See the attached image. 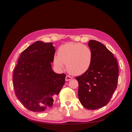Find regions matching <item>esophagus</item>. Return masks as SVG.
Returning <instances> with one entry per match:
<instances>
[{"label": "esophagus", "instance_id": "obj_1", "mask_svg": "<svg viewBox=\"0 0 132 132\" xmlns=\"http://www.w3.org/2000/svg\"><path fill=\"white\" fill-rule=\"evenodd\" d=\"M72 79H73V78L71 77H70V76L67 75L66 77H65V80L66 81H69V80H71Z\"/></svg>", "mask_w": 132, "mask_h": 132}]
</instances>
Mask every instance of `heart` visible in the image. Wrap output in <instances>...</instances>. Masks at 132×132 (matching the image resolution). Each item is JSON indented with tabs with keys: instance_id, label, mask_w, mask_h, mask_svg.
<instances>
[{
	"instance_id": "heart-1",
	"label": "heart",
	"mask_w": 132,
	"mask_h": 132,
	"mask_svg": "<svg viewBox=\"0 0 132 132\" xmlns=\"http://www.w3.org/2000/svg\"><path fill=\"white\" fill-rule=\"evenodd\" d=\"M58 55L53 57V63L58 69L66 64L68 71L73 75H81L86 71L93 60L90 48L80 43H68L59 48Z\"/></svg>"
}]
</instances>
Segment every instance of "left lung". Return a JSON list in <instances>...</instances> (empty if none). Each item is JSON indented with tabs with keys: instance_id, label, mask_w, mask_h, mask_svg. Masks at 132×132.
<instances>
[{
	"instance_id": "8db88e82",
	"label": "left lung",
	"mask_w": 132,
	"mask_h": 132,
	"mask_svg": "<svg viewBox=\"0 0 132 132\" xmlns=\"http://www.w3.org/2000/svg\"><path fill=\"white\" fill-rule=\"evenodd\" d=\"M88 46L93 52L91 64L76 79L80 102L87 109L96 110L110 101L117 86L119 70L117 59L103 44L92 39Z\"/></svg>"
}]
</instances>
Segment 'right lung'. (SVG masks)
<instances>
[{"label":"right lung","instance_id":"right-lung-1","mask_svg":"<svg viewBox=\"0 0 132 132\" xmlns=\"http://www.w3.org/2000/svg\"><path fill=\"white\" fill-rule=\"evenodd\" d=\"M53 43L35 42L23 51L13 72L16 96L26 109L43 112L52 107L65 84V74L54 72L51 66L55 52Z\"/></svg>","mask_w":132,"mask_h":132}]
</instances>
